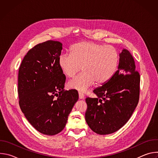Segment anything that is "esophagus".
<instances>
[{
    "label": "esophagus",
    "mask_w": 158,
    "mask_h": 158,
    "mask_svg": "<svg viewBox=\"0 0 158 158\" xmlns=\"http://www.w3.org/2000/svg\"><path fill=\"white\" fill-rule=\"evenodd\" d=\"M79 98L80 99H84V94L82 93H79Z\"/></svg>",
    "instance_id": "1"
}]
</instances>
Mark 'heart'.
<instances>
[{"mask_svg": "<svg viewBox=\"0 0 158 158\" xmlns=\"http://www.w3.org/2000/svg\"><path fill=\"white\" fill-rule=\"evenodd\" d=\"M71 51V53L61 54L58 58L62 73L73 77L81 67L83 73L67 83L70 89L85 92L94 83L106 84L117 71L119 54L113 46L82 41L74 44Z\"/></svg>", "mask_w": 158, "mask_h": 158, "instance_id": "obj_1", "label": "heart"}]
</instances>
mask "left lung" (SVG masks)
<instances>
[{
  "label": "left lung",
  "instance_id": "obj_1",
  "mask_svg": "<svg viewBox=\"0 0 158 158\" xmlns=\"http://www.w3.org/2000/svg\"><path fill=\"white\" fill-rule=\"evenodd\" d=\"M140 75L133 57L123 49L118 70L107 82L95 89L96 98H87V124L94 132L106 135L121 129L130 119L139 98Z\"/></svg>",
  "mask_w": 158,
  "mask_h": 158
}]
</instances>
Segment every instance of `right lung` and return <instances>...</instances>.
Returning a JSON list of instances; mask_svg holds the SVG:
<instances>
[{
  "instance_id": "add662e5",
  "label": "right lung",
  "mask_w": 158,
  "mask_h": 158,
  "mask_svg": "<svg viewBox=\"0 0 158 158\" xmlns=\"http://www.w3.org/2000/svg\"><path fill=\"white\" fill-rule=\"evenodd\" d=\"M62 49L59 41L39 44L28 51L19 70L20 109L37 131L49 136L63 130L79 99L76 90L64 89L65 76L58 65Z\"/></svg>"
}]
</instances>
